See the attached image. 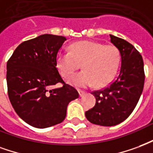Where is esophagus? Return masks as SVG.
<instances>
[{
  "mask_svg": "<svg viewBox=\"0 0 153 153\" xmlns=\"http://www.w3.org/2000/svg\"><path fill=\"white\" fill-rule=\"evenodd\" d=\"M78 93H79V95H80V97H82L83 95H85V91H82V90H78Z\"/></svg>",
  "mask_w": 153,
  "mask_h": 153,
  "instance_id": "1",
  "label": "esophagus"
}]
</instances>
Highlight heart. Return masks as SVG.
<instances>
[{
  "instance_id": "b5f03b06",
  "label": "heart",
  "mask_w": 153,
  "mask_h": 153,
  "mask_svg": "<svg viewBox=\"0 0 153 153\" xmlns=\"http://www.w3.org/2000/svg\"><path fill=\"white\" fill-rule=\"evenodd\" d=\"M120 63V52L113 45L96 41H78L70 46V52L59 51L56 66L64 78L72 76L81 68L82 71L69 79L76 87H102L112 81Z\"/></svg>"
}]
</instances>
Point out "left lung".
<instances>
[{"label": "left lung", "mask_w": 153, "mask_h": 153, "mask_svg": "<svg viewBox=\"0 0 153 153\" xmlns=\"http://www.w3.org/2000/svg\"><path fill=\"white\" fill-rule=\"evenodd\" d=\"M111 42L119 50L121 65L117 77L103 90L93 91L96 103L85 112L90 122L113 126L126 119L137 105L144 85L143 61L132 45L110 35Z\"/></svg>", "instance_id": "obj_1"}]
</instances>
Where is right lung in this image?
Masks as SVG:
<instances>
[{
  "instance_id": "add662e5",
  "label": "right lung",
  "mask_w": 153,
  "mask_h": 153,
  "mask_svg": "<svg viewBox=\"0 0 153 153\" xmlns=\"http://www.w3.org/2000/svg\"><path fill=\"white\" fill-rule=\"evenodd\" d=\"M67 39L44 34L18 46L8 60V95L19 117L36 128L61 123L67 107L79 94L65 84L56 68V55ZM57 83L62 88L51 89Z\"/></svg>"
}]
</instances>
